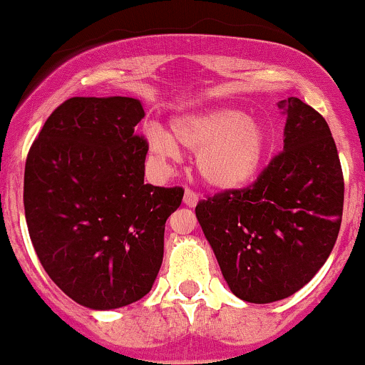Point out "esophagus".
Returning a JSON list of instances; mask_svg holds the SVG:
<instances>
[{"instance_id": "obj_1", "label": "esophagus", "mask_w": 365, "mask_h": 365, "mask_svg": "<svg viewBox=\"0 0 365 365\" xmlns=\"http://www.w3.org/2000/svg\"><path fill=\"white\" fill-rule=\"evenodd\" d=\"M198 195L195 193V191L191 190H186L184 191V203L187 205V207H196L198 205Z\"/></svg>"}]
</instances>
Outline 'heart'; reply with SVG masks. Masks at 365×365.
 Instances as JSON below:
<instances>
[{
  "label": "heart",
  "instance_id": "1",
  "mask_svg": "<svg viewBox=\"0 0 365 365\" xmlns=\"http://www.w3.org/2000/svg\"><path fill=\"white\" fill-rule=\"evenodd\" d=\"M148 148L158 160H178L179 146L196 153V169L208 186L236 190L259 170L267 150L264 125L241 110L217 106L172 120L170 134L146 129Z\"/></svg>",
  "mask_w": 365,
  "mask_h": 365
}]
</instances>
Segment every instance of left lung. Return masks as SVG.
<instances>
[{
	"mask_svg": "<svg viewBox=\"0 0 365 365\" xmlns=\"http://www.w3.org/2000/svg\"><path fill=\"white\" fill-rule=\"evenodd\" d=\"M284 110V146L245 190L196 205V219L231 292L271 304L304 288L333 252L341 226L338 150L324 117L298 98Z\"/></svg>",
	"mask_w": 365,
	"mask_h": 365,
	"instance_id": "8db88e82",
	"label": "left lung"
}]
</instances>
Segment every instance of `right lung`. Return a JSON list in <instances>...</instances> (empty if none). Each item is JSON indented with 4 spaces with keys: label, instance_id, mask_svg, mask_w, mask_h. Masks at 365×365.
<instances>
[{
    "label": "right lung",
    "instance_id": "add662e5",
    "mask_svg": "<svg viewBox=\"0 0 365 365\" xmlns=\"http://www.w3.org/2000/svg\"><path fill=\"white\" fill-rule=\"evenodd\" d=\"M145 117L128 96L63 101L32 143L24 208L32 245L51 281L93 310L125 307L153 286L163 232L182 187L145 182Z\"/></svg>",
    "mask_w": 365,
    "mask_h": 365
}]
</instances>
